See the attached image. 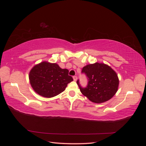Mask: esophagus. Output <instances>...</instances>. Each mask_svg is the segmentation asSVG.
<instances>
[{
    "label": "esophagus",
    "mask_w": 146,
    "mask_h": 146,
    "mask_svg": "<svg viewBox=\"0 0 146 146\" xmlns=\"http://www.w3.org/2000/svg\"><path fill=\"white\" fill-rule=\"evenodd\" d=\"M73 79L74 81H76L77 80V76H73Z\"/></svg>",
    "instance_id": "obj_1"
}]
</instances>
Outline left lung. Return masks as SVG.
Instances as JSON below:
<instances>
[{
    "label": "left lung",
    "instance_id": "obj_1",
    "mask_svg": "<svg viewBox=\"0 0 146 146\" xmlns=\"http://www.w3.org/2000/svg\"><path fill=\"white\" fill-rule=\"evenodd\" d=\"M82 73L86 75L88 85L82 87L79 80L77 83L82 93L92 102H105L117 92L119 79L110 66L99 63L88 64L83 67Z\"/></svg>",
    "mask_w": 146,
    "mask_h": 146
}]
</instances>
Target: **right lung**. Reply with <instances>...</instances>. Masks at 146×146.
Instances as JSON below:
<instances>
[{"instance_id": "1", "label": "right lung", "mask_w": 146, "mask_h": 146, "mask_svg": "<svg viewBox=\"0 0 146 146\" xmlns=\"http://www.w3.org/2000/svg\"><path fill=\"white\" fill-rule=\"evenodd\" d=\"M29 80L36 93L50 98L64 91L73 78L68 69H61L56 63L42 62L30 70Z\"/></svg>"}]
</instances>
